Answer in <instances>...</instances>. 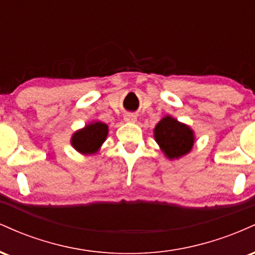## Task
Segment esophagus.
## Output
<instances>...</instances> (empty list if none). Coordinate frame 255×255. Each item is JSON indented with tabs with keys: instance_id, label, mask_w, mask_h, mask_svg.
<instances>
[{
	"instance_id": "1",
	"label": "esophagus",
	"mask_w": 255,
	"mask_h": 255,
	"mask_svg": "<svg viewBox=\"0 0 255 255\" xmlns=\"http://www.w3.org/2000/svg\"><path fill=\"white\" fill-rule=\"evenodd\" d=\"M124 120L128 124H135L136 122V116L133 115V114H126Z\"/></svg>"
}]
</instances>
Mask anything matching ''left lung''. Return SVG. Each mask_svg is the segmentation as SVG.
Returning a JSON list of instances; mask_svg holds the SVG:
<instances>
[{
    "mask_svg": "<svg viewBox=\"0 0 255 255\" xmlns=\"http://www.w3.org/2000/svg\"><path fill=\"white\" fill-rule=\"evenodd\" d=\"M153 136L160 151L170 160L188 154L195 142L194 130L170 115H165L156 125Z\"/></svg>",
    "mask_w": 255,
    "mask_h": 255,
    "instance_id": "8db88e82",
    "label": "left lung"
}]
</instances>
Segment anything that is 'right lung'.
<instances>
[{"mask_svg": "<svg viewBox=\"0 0 255 255\" xmlns=\"http://www.w3.org/2000/svg\"><path fill=\"white\" fill-rule=\"evenodd\" d=\"M108 133H109L108 125L99 121H92L85 125L84 128L73 133L71 145L74 150L85 156L96 154L107 140Z\"/></svg>", "mask_w": 255, "mask_h": 255, "instance_id": "1", "label": "right lung"}]
</instances>
